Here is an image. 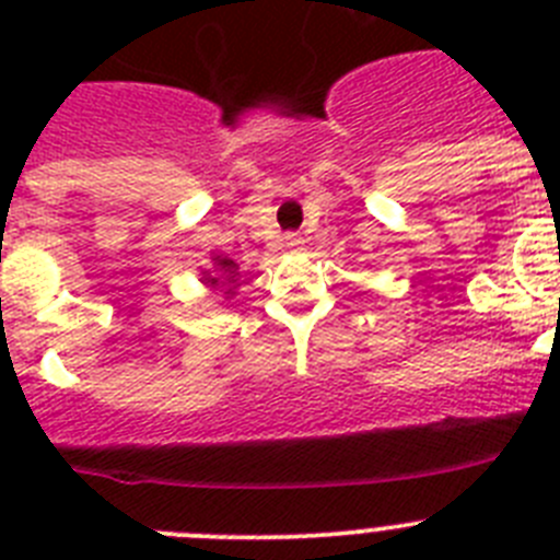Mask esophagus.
Segmentation results:
<instances>
[{
    "mask_svg": "<svg viewBox=\"0 0 560 560\" xmlns=\"http://www.w3.org/2000/svg\"><path fill=\"white\" fill-rule=\"evenodd\" d=\"M283 246L289 252H300V249H303V237H300V235H285L283 237Z\"/></svg>",
    "mask_w": 560,
    "mask_h": 560,
    "instance_id": "1",
    "label": "esophagus"
}]
</instances>
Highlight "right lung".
Masks as SVG:
<instances>
[{
	"instance_id": "add662e5",
	"label": "right lung",
	"mask_w": 560,
	"mask_h": 560,
	"mask_svg": "<svg viewBox=\"0 0 560 560\" xmlns=\"http://www.w3.org/2000/svg\"><path fill=\"white\" fill-rule=\"evenodd\" d=\"M237 277H241V266H237L232 257L219 255V252H212L207 269H201V283L210 285L212 291H219L224 300H232V296H235Z\"/></svg>"
}]
</instances>
